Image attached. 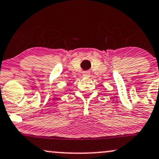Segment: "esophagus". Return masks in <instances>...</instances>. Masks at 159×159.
Wrapping results in <instances>:
<instances>
[{
	"mask_svg": "<svg viewBox=\"0 0 159 159\" xmlns=\"http://www.w3.org/2000/svg\"><path fill=\"white\" fill-rule=\"evenodd\" d=\"M89 75H90V73H89L88 71H86V72H84L83 74L84 77H89Z\"/></svg>",
	"mask_w": 159,
	"mask_h": 159,
	"instance_id": "esophagus-1",
	"label": "esophagus"
}]
</instances>
